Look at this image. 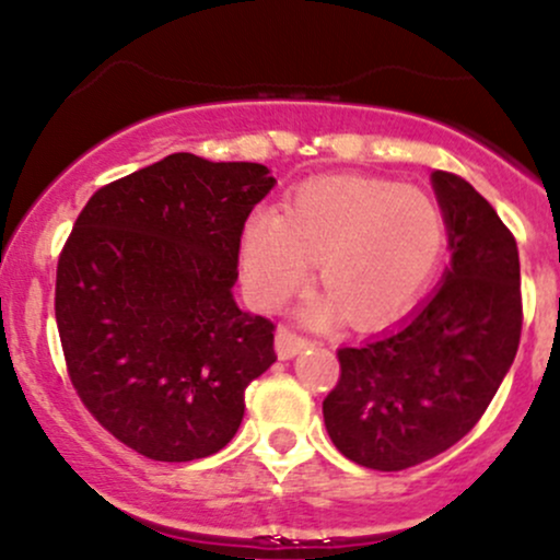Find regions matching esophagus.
<instances>
[{"label":"esophagus","mask_w":560,"mask_h":560,"mask_svg":"<svg viewBox=\"0 0 560 560\" xmlns=\"http://www.w3.org/2000/svg\"><path fill=\"white\" fill-rule=\"evenodd\" d=\"M311 345L305 337H300V334L289 331V329H279L276 331V352H279L281 361H289V358H294L298 352L305 350V347Z\"/></svg>","instance_id":"34e87169"}]
</instances>
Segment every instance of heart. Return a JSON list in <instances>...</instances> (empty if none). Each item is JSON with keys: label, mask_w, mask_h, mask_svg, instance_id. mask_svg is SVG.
<instances>
[{"label": "heart", "mask_w": 560, "mask_h": 560, "mask_svg": "<svg viewBox=\"0 0 560 560\" xmlns=\"http://www.w3.org/2000/svg\"><path fill=\"white\" fill-rule=\"evenodd\" d=\"M447 242L440 205L419 189L382 178H326L300 186L284 213L260 210L242 236L249 298L279 307L305 284L316 260L329 294L311 302L316 324L347 318L376 326L400 316L432 279Z\"/></svg>", "instance_id": "b5f03b06"}]
</instances>
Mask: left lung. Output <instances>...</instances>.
<instances>
[{
    "instance_id": "left-lung-1",
    "label": "left lung",
    "mask_w": 560,
    "mask_h": 560,
    "mask_svg": "<svg viewBox=\"0 0 560 560\" xmlns=\"http://www.w3.org/2000/svg\"><path fill=\"white\" fill-rule=\"evenodd\" d=\"M447 221L450 268L395 329L339 347L324 423L345 458L402 471L477 427L522 339V268L513 234L466 178L432 173Z\"/></svg>"
}]
</instances>
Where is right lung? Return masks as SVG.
I'll list each match as a JSON object with an SVG mask.
<instances>
[{
    "label": "right lung",
    "mask_w": 560,
    "mask_h": 560,
    "mask_svg": "<svg viewBox=\"0 0 560 560\" xmlns=\"http://www.w3.org/2000/svg\"><path fill=\"white\" fill-rule=\"evenodd\" d=\"M273 184L260 163L176 152L96 189L75 218L55 284L68 376L144 458L226 447L244 389L276 361V326L231 294L244 221Z\"/></svg>",
    "instance_id": "obj_1"
}]
</instances>
